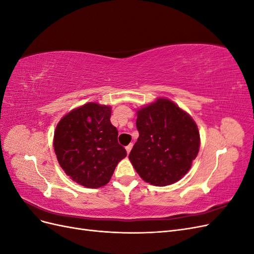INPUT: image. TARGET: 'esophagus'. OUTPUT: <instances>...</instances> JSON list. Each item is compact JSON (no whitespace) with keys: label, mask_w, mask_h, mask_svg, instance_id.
<instances>
[{"label":"esophagus","mask_w":254,"mask_h":254,"mask_svg":"<svg viewBox=\"0 0 254 254\" xmlns=\"http://www.w3.org/2000/svg\"><path fill=\"white\" fill-rule=\"evenodd\" d=\"M132 147H133V144H132V143H130L128 146H126V151H127V153H129L130 151H131Z\"/></svg>","instance_id":"esophagus-1"}]
</instances>
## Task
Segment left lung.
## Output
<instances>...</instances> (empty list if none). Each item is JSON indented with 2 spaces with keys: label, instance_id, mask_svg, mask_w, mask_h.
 <instances>
[{
  "label": "left lung",
  "instance_id": "1",
  "mask_svg": "<svg viewBox=\"0 0 254 254\" xmlns=\"http://www.w3.org/2000/svg\"><path fill=\"white\" fill-rule=\"evenodd\" d=\"M136 128L129 160L145 182L166 187L188 174L200 147L198 127L188 112L159 97L136 110Z\"/></svg>",
  "mask_w": 254,
  "mask_h": 254
}]
</instances>
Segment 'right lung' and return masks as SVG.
<instances>
[{"label":"right lung","instance_id":"right-lung-1","mask_svg":"<svg viewBox=\"0 0 254 254\" xmlns=\"http://www.w3.org/2000/svg\"><path fill=\"white\" fill-rule=\"evenodd\" d=\"M111 107L88 103L66 113L54 132L58 163L70 178L88 189L106 186L127 156L110 122Z\"/></svg>","mask_w":254,"mask_h":254}]
</instances>
